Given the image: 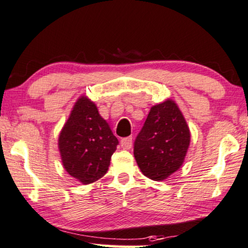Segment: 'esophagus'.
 <instances>
[{"instance_id":"34e87169","label":"esophagus","mask_w":248,"mask_h":248,"mask_svg":"<svg viewBox=\"0 0 248 248\" xmlns=\"http://www.w3.org/2000/svg\"><path fill=\"white\" fill-rule=\"evenodd\" d=\"M132 142H133V140H132V137H128V138H124V139L121 140V146L123 149H131L132 148Z\"/></svg>"}]
</instances>
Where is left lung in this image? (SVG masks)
<instances>
[{
    "label": "left lung",
    "instance_id": "obj_1",
    "mask_svg": "<svg viewBox=\"0 0 248 248\" xmlns=\"http://www.w3.org/2000/svg\"><path fill=\"white\" fill-rule=\"evenodd\" d=\"M190 130L172 99L150 108L134 142V157L140 171L154 181H164L185 162Z\"/></svg>",
    "mask_w": 248,
    "mask_h": 248
}]
</instances>
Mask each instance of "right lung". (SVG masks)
<instances>
[{
  "label": "right lung",
  "instance_id": "1",
  "mask_svg": "<svg viewBox=\"0 0 248 248\" xmlns=\"http://www.w3.org/2000/svg\"><path fill=\"white\" fill-rule=\"evenodd\" d=\"M117 144V138L94 102L86 95L79 96L58 139L67 173L83 185L98 181L107 173Z\"/></svg>",
  "mask_w": 248,
  "mask_h": 248
}]
</instances>
